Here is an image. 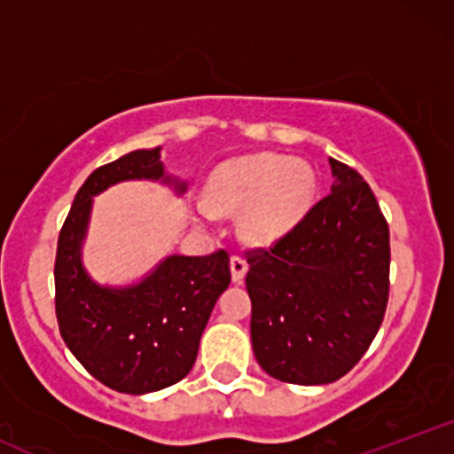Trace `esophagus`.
Instances as JSON below:
<instances>
[{
    "label": "esophagus",
    "instance_id": "34e87169",
    "mask_svg": "<svg viewBox=\"0 0 454 454\" xmlns=\"http://www.w3.org/2000/svg\"><path fill=\"white\" fill-rule=\"evenodd\" d=\"M231 273H232L234 284H241L245 273H247V262H245L241 256H232L231 258Z\"/></svg>",
    "mask_w": 454,
    "mask_h": 454
}]
</instances>
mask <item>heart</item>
Listing matches in <instances>:
<instances>
[{
	"mask_svg": "<svg viewBox=\"0 0 454 454\" xmlns=\"http://www.w3.org/2000/svg\"><path fill=\"white\" fill-rule=\"evenodd\" d=\"M317 179L307 161L275 153L245 155L223 161L205 185L198 220L239 213V234L245 243L275 245L305 220L316 202Z\"/></svg>",
	"mask_w": 454,
	"mask_h": 454,
	"instance_id": "obj_1",
	"label": "heart"
}]
</instances>
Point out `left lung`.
Returning <instances> with one entry per match:
<instances>
[{
  "mask_svg": "<svg viewBox=\"0 0 454 454\" xmlns=\"http://www.w3.org/2000/svg\"><path fill=\"white\" fill-rule=\"evenodd\" d=\"M328 164L331 194L273 247L247 252L256 361L275 380L303 387L346 376L388 303V223L356 170Z\"/></svg>",
  "mask_w": 454,
  "mask_h": 454,
  "instance_id": "left-lung-1",
  "label": "left lung"
}]
</instances>
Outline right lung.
I'll use <instances>...</instances> for the list:
<instances>
[{"label": "right lung", "instance_id": "right-lung-1", "mask_svg": "<svg viewBox=\"0 0 454 454\" xmlns=\"http://www.w3.org/2000/svg\"><path fill=\"white\" fill-rule=\"evenodd\" d=\"M129 179L185 192V184L164 173L160 147L132 151L93 170L57 241L55 311L66 346L93 378L117 393L145 395L190 373L213 307L231 284V260L223 249L209 256L175 254L138 284L111 288L93 281L81 260L93 196Z\"/></svg>", "mask_w": 454, "mask_h": 454}]
</instances>
